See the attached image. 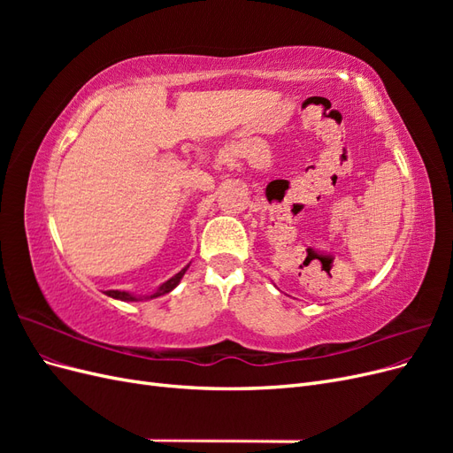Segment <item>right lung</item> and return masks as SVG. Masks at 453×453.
Returning a JSON list of instances; mask_svg holds the SVG:
<instances>
[{
  "label": "right lung",
  "mask_w": 453,
  "mask_h": 453,
  "mask_svg": "<svg viewBox=\"0 0 453 453\" xmlns=\"http://www.w3.org/2000/svg\"><path fill=\"white\" fill-rule=\"evenodd\" d=\"M187 268H188V265L181 270V272H177L173 278H170L168 281H164L158 289L153 293V295H145V296H135V295H130V293H127V291H105V295L107 296H111V298H117V300H125V303H134V300H149V298H157V296H162V295H166V293H170V291H173L177 285H180V281H181V278L185 276V272H187Z\"/></svg>",
  "instance_id": "right-lung-1"
}]
</instances>
